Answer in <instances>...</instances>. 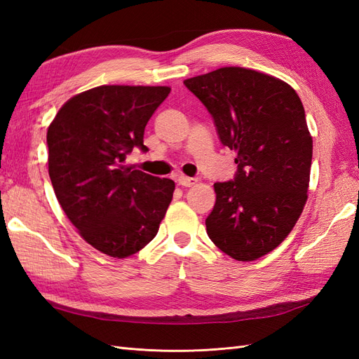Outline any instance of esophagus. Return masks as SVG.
<instances>
[{
	"label": "esophagus",
	"mask_w": 359,
	"mask_h": 359,
	"mask_svg": "<svg viewBox=\"0 0 359 359\" xmlns=\"http://www.w3.org/2000/svg\"><path fill=\"white\" fill-rule=\"evenodd\" d=\"M178 184L181 187H193L194 184H198V178H191V177H178Z\"/></svg>",
	"instance_id": "esophagus-1"
}]
</instances>
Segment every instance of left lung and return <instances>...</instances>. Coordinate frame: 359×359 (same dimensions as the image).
Segmentation results:
<instances>
[{
  "label": "left lung",
  "instance_id": "1",
  "mask_svg": "<svg viewBox=\"0 0 359 359\" xmlns=\"http://www.w3.org/2000/svg\"><path fill=\"white\" fill-rule=\"evenodd\" d=\"M211 114L222 144L236 151L233 181L215 182L206 233L250 262L285 241L307 202L313 139L292 86L244 67L184 81Z\"/></svg>",
  "mask_w": 359,
  "mask_h": 359
}]
</instances>
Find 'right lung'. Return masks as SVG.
<instances>
[{"label":"right lung","mask_w":359,"mask_h":359,"mask_svg":"<svg viewBox=\"0 0 359 359\" xmlns=\"http://www.w3.org/2000/svg\"><path fill=\"white\" fill-rule=\"evenodd\" d=\"M169 86L102 85L72 97L48 128L53 191L83 240L124 259L158 232L175 182L126 165Z\"/></svg>","instance_id":"obj_1"}]
</instances>
